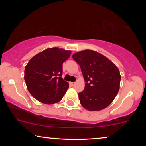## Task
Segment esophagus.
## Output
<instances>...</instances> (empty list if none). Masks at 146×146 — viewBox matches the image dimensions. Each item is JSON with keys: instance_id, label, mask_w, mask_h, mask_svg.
<instances>
[{"instance_id": "1", "label": "esophagus", "mask_w": 146, "mask_h": 146, "mask_svg": "<svg viewBox=\"0 0 146 146\" xmlns=\"http://www.w3.org/2000/svg\"><path fill=\"white\" fill-rule=\"evenodd\" d=\"M75 84L76 82H70V85L71 86H74L75 85Z\"/></svg>"}]
</instances>
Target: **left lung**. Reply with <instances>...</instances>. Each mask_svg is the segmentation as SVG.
I'll use <instances>...</instances> for the list:
<instances>
[{
    "label": "left lung",
    "instance_id": "8db88e82",
    "mask_svg": "<svg viewBox=\"0 0 146 146\" xmlns=\"http://www.w3.org/2000/svg\"><path fill=\"white\" fill-rule=\"evenodd\" d=\"M72 58L80 66L85 80L84 90L78 93L81 105L89 111H99L112 102L119 89V69L98 52L86 50Z\"/></svg>",
    "mask_w": 146,
    "mask_h": 146
}]
</instances>
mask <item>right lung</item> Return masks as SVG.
<instances>
[{
	"mask_svg": "<svg viewBox=\"0 0 146 146\" xmlns=\"http://www.w3.org/2000/svg\"><path fill=\"white\" fill-rule=\"evenodd\" d=\"M71 51L51 48L32 58L25 69L28 90L40 102L52 104L62 99L69 84L64 80L62 64Z\"/></svg>",
	"mask_w": 146,
	"mask_h": 146,
	"instance_id": "obj_1",
	"label": "right lung"
}]
</instances>
